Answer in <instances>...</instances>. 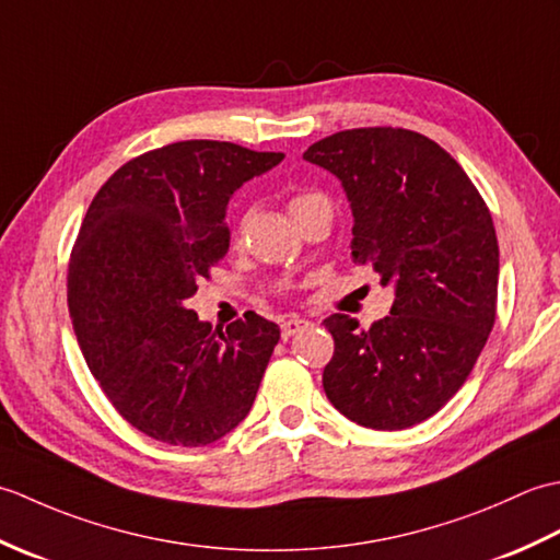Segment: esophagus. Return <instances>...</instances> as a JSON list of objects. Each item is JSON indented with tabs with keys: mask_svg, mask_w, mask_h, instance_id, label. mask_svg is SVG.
<instances>
[{
	"mask_svg": "<svg viewBox=\"0 0 560 560\" xmlns=\"http://www.w3.org/2000/svg\"><path fill=\"white\" fill-rule=\"evenodd\" d=\"M303 327H307V319H303V317H289V319H283L281 337H283V339H291L293 335H299V331H301Z\"/></svg>",
	"mask_w": 560,
	"mask_h": 560,
	"instance_id": "1",
	"label": "esophagus"
}]
</instances>
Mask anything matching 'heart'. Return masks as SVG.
<instances>
[{"instance_id":"1","label":"heart","mask_w":560,"mask_h":560,"mask_svg":"<svg viewBox=\"0 0 560 560\" xmlns=\"http://www.w3.org/2000/svg\"><path fill=\"white\" fill-rule=\"evenodd\" d=\"M317 199H325V197H323V195H317V192H303V195H295V197L289 201V209H291V213H295V211L305 209L307 205H313V201H317Z\"/></svg>"}]
</instances>
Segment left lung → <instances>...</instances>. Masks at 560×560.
Instances as JSON below:
<instances>
[{"instance_id": "obj_1", "label": "left lung", "mask_w": 560, "mask_h": 560, "mask_svg": "<svg viewBox=\"0 0 560 560\" xmlns=\"http://www.w3.org/2000/svg\"><path fill=\"white\" fill-rule=\"evenodd\" d=\"M341 180L353 213L351 257L395 289L371 329L335 313L327 399L353 423L401 431L455 397L486 347L498 301L491 211L462 165L401 127L347 129L303 153Z\"/></svg>"}]
</instances>
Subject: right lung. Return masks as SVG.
I'll return each mask as SVG.
<instances>
[{"label": "right lung", "instance_id": "1", "mask_svg": "<svg viewBox=\"0 0 560 560\" xmlns=\"http://www.w3.org/2000/svg\"><path fill=\"white\" fill-rule=\"evenodd\" d=\"M281 161L175 141L127 161L91 201L69 259V317L105 397L153 440L217 443L253 409L279 327L247 313L217 335L187 299L229 253L235 189Z\"/></svg>", "mask_w": 560, "mask_h": 560}]
</instances>
